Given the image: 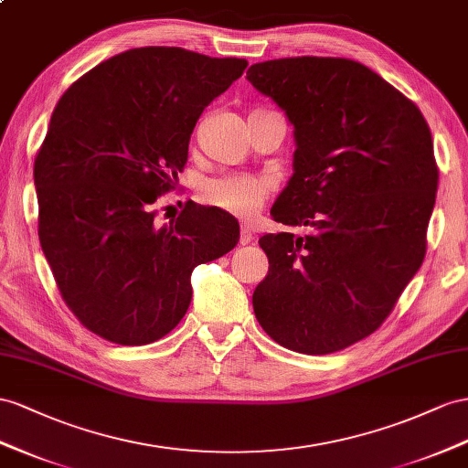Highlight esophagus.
I'll list each match as a JSON object with an SVG mask.
<instances>
[{
  "label": "esophagus",
  "mask_w": 468,
  "mask_h": 468,
  "mask_svg": "<svg viewBox=\"0 0 468 468\" xmlns=\"http://www.w3.org/2000/svg\"><path fill=\"white\" fill-rule=\"evenodd\" d=\"M239 241H241V245H249L250 241H253V231H250L249 225H241V235H239Z\"/></svg>",
  "instance_id": "obj_1"
}]
</instances>
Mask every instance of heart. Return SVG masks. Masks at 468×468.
Listing matches in <instances>:
<instances>
[{
    "mask_svg": "<svg viewBox=\"0 0 468 468\" xmlns=\"http://www.w3.org/2000/svg\"><path fill=\"white\" fill-rule=\"evenodd\" d=\"M271 191L272 182L267 177L225 174L207 179L201 187V196L213 207L237 215V218H250L262 207Z\"/></svg>",
    "mask_w": 468,
    "mask_h": 468,
    "instance_id": "heart-1",
    "label": "heart"
}]
</instances>
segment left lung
Returning <instances> with one entry per match:
<instances>
[{
    "label": "left lung",
    "instance_id": "left-lung-1",
    "mask_svg": "<svg viewBox=\"0 0 468 468\" xmlns=\"http://www.w3.org/2000/svg\"><path fill=\"white\" fill-rule=\"evenodd\" d=\"M247 79L294 126V174L272 219L308 229L259 239L269 272L255 316L289 350H344L386 322L425 259L439 186L429 124L352 58H274Z\"/></svg>",
    "mask_w": 468,
    "mask_h": 468
}]
</instances>
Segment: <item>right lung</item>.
<instances>
[{"mask_svg":"<svg viewBox=\"0 0 468 468\" xmlns=\"http://www.w3.org/2000/svg\"><path fill=\"white\" fill-rule=\"evenodd\" d=\"M245 58L138 47L106 58L57 102L33 165L39 241L57 289L97 336L144 346L187 313L191 272L239 241L219 207L187 201L158 225L203 109L243 75Z\"/></svg>","mask_w":468,"mask_h":468,"instance_id":"1","label":"right lung"}]
</instances>
